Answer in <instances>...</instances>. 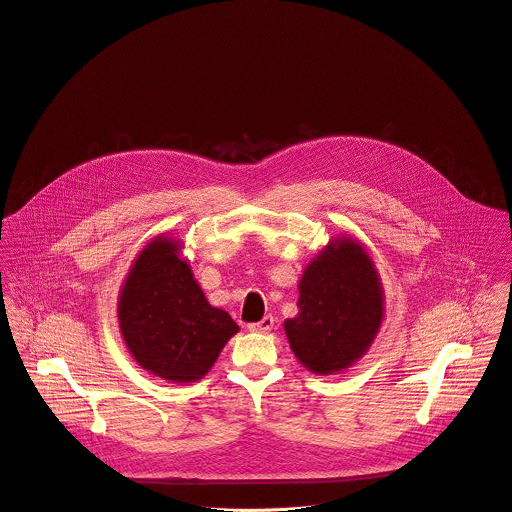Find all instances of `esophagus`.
Listing matches in <instances>:
<instances>
[{"label":"esophagus","instance_id":"34e87169","mask_svg":"<svg viewBox=\"0 0 512 512\" xmlns=\"http://www.w3.org/2000/svg\"><path fill=\"white\" fill-rule=\"evenodd\" d=\"M272 327H274V317H272V315H266V317H262L260 321L248 325V329H250L252 333H268Z\"/></svg>","mask_w":512,"mask_h":512}]
</instances>
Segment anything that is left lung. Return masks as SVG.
<instances>
[{"mask_svg":"<svg viewBox=\"0 0 512 512\" xmlns=\"http://www.w3.org/2000/svg\"><path fill=\"white\" fill-rule=\"evenodd\" d=\"M299 313L284 329L293 355L315 374L357 363L384 317V293L365 248L353 238L329 242L299 280Z\"/></svg>","mask_w":512,"mask_h":512,"instance_id":"1","label":"left lung"}]
</instances>
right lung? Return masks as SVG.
<instances>
[{"label": "right lung", "mask_w": 512, "mask_h": 512, "mask_svg": "<svg viewBox=\"0 0 512 512\" xmlns=\"http://www.w3.org/2000/svg\"><path fill=\"white\" fill-rule=\"evenodd\" d=\"M179 250L167 236L147 244L120 290L118 321L136 363L181 384L211 370L238 325L207 301Z\"/></svg>", "instance_id": "right-lung-1"}]
</instances>
